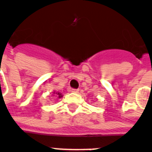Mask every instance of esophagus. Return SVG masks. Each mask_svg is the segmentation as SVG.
Masks as SVG:
<instances>
[{
  "instance_id": "obj_1",
  "label": "esophagus",
  "mask_w": 152,
  "mask_h": 152,
  "mask_svg": "<svg viewBox=\"0 0 152 152\" xmlns=\"http://www.w3.org/2000/svg\"><path fill=\"white\" fill-rule=\"evenodd\" d=\"M70 91L73 93H78L79 91V90L78 89H70Z\"/></svg>"
}]
</instances>
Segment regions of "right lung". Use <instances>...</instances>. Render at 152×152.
<instances>
[{
  "instance_id": "add662e5",
  "label": "right lung",
  "mask_w": 152,
  "mask_h": 152,
  "mask_svg": "<svg viewBox=\"0 0 152 152\" xmlns=\"http://www.w3.org/2000/svg\"><path fill=\"white\" fill-rule=\"evenodd\" d=\"M53 94H55L58 98H61V97H62V95H61L60 92H53Z\"/></svg>"
}]
</instances>
